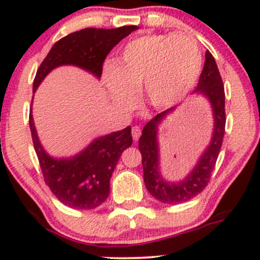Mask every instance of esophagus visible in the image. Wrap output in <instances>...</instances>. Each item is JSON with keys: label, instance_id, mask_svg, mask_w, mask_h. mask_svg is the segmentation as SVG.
<instances>
[{"label": "esophagus", "instance_id": "obj_1", "mask_svg": "<svg viewBox=\"0 0 260 260\" xmlns=\"http://www.w3.org/2000/svg\"><path fill=\"white\" fill-rule=\"evenodd\" d=\"M140 134H142V128H140L139 126H134L132 128V137H133L134 142H138Z\"/></svg>", "mask_w": 260, "mask_h": 260}]
</instances>
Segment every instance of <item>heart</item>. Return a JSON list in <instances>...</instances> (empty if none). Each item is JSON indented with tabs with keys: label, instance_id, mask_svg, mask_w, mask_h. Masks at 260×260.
<instances>
[{
	"label": "heart",
	"instance_id": "obj_1",
	"mask_svg": "<svg viewBox=\"0 0 260 260\" xmlns=\"http://www.w3.org/2000/svg\"><path fill=\"white\" fill-rule=\"evenodd\" d=\"M202 67L201 47L193 38L145 34L124 45L116 63L104 66L103 77L111 98L120 105H129L134 88L143 84L151 106L168 109L192 90Z\"/></svg>",
	"mask_w": 260,
	"mask_h": 260
}]
</instances>
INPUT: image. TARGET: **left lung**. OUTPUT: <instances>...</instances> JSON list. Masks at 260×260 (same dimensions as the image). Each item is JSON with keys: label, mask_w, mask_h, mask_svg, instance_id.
Segmentation results:
<instances>
[{"label": "left lung", "mask_w": 260, "mask_h": 260, "mask_svg": "<svg viewBox=\"0 0 260 260\" xmlns=\"http://www.w3.org/2000/svg\"><path fill=\"white\" fill-rule=\"evenodd\" d=\"M193 92L203 95L210 103L214 116V132L210 144L184 180L169 182L160 174L157 127L168 113L174 111L175 107L160 112L153 120L149 121L143 128L142 136L139 138V151L142 154L145 187L155 199L165 204H178L187 202L203 192L210 181L221 149L226 123L225 90L215 59L209 51L205 52L204 67L199 77L198 85Z\"/></svg>", "instance_id": "obj_1"}]
</instances>
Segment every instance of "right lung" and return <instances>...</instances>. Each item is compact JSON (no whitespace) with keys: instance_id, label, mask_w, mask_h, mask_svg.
Instances as JSON below:
<instances>
[{"instance_id":"1","label":"right lung","mask_w":260,"mask_h":260,"mask_svg":"<svg viewBox=\"0 0 260 260\" xmlns=\"http://www.w3.org/2000/svg\"><path fill=\"white\" fill-rule=\"evenodd\" d=\"M137 25L116 29L85 28L59 39L38 68L32 91L53 68L73 64L100 78L106 56L122 39L137 30ZM32 144L45 183L59 202L79 210L95 209L106 201L110 178L121 154L132 145L131 127L92 140L82 153L68 159L51 157L41 147L31 111L29 115Z\"/></svg>"}]
</instances>
